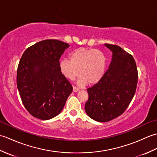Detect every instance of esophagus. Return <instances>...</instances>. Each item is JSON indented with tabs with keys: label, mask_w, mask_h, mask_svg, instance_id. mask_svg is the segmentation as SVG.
Returning a JSON list of instances; mask_svg holds the SVG:
<instances>
[{
	"label": "esophagus",
	"mask_w": 157,
	"mask_h": 157,
	"mask_svg": "<svg viewBox=\"0 0 157 157\" xmlns=\"http://www.w3.org/2000/svg\"><path fill=\"white\" fill-rule=\"evenodd\" d=\"M73 92H78L79 90L78 87H77V86H73Z\"/></svg>",
	"instance_id": "obj_1"
}]
</instances>
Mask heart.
Here are the masks:
<instances>
[{"label":"heart","instance_id":"1","mask_svg":"<svg viewBox=\"0 0 157 157\" xmlns=\"http://www.w3.org/2000/svg\"><path fill=\"white\" fill-rule=\"evenodd\" d=\"M59 67L68 79L73 80L79 74V84L93 85L97 84L105 74L106 57L96 49L79 48L70 53L69 59H62Z\"/></svg>","mask_w":157,"mask_h":157}]
</instances>
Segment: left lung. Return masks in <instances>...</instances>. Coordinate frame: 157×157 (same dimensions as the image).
I'll list each match as a JSON object with an SVG mask.
<instances>
[{
  "label": "left lung",
  "instance_id": "obj_1",
  "mask_svg": "<svg viewBox=\"0 0 157 157\" xmlns=\"http://www.w3.org/2000/svg\"><path fill=\"white\" fill-rule=\"evenodd\" d=\"M113 52L112 61L102 79L87 89L85 111L92 119L106 122L125 112L134 98L138 69L132 55L117 45L105 44Z\"/></svg>",
  "mask_w": 157,
  "mask_h": 157
}]
</instances>
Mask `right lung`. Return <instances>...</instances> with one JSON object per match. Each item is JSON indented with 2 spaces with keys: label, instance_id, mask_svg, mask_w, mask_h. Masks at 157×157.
<instances>
[{
  "label": "right lung",
  "instance_id": "obj_1",
  "mask_svg": "<svg viewBox=\"0 0 157 157\" xmlns=\"http://www.w3.org/2000/svg\"><path fill=\"white\" fill-rule=\"evenodd\" d=\"M67 43L49 39L25 50L17 71V86L23 105L30 114L42 120L59 115L73 87L62 74L59 59Z\"/></svg>",
  "mask_w": 157,
  "mask_h": 157
}]
</instances>
